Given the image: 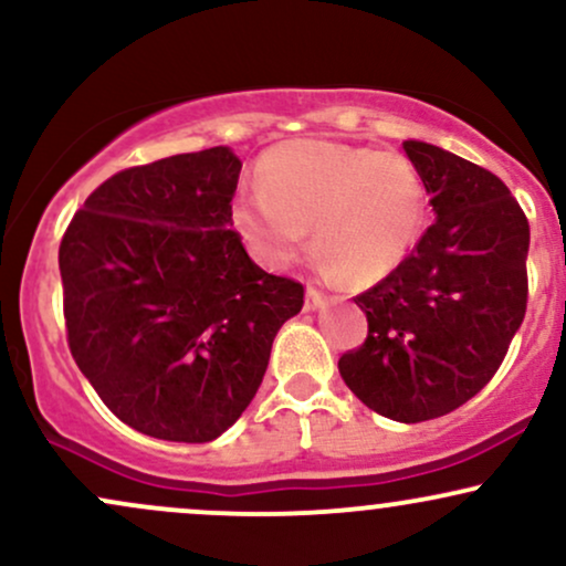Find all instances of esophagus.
<instances>
[{"label": "esophagus", "mask_w": 566, "mask_h": 566, "mask_svg": "<svg viewBox=\"0 0 566 566\" xmlns=\"http://www.w3.org/2000/svg\"><path fill=\"white\" fill-rule=\"evenodd\" d=\"M322 303H324V292H322V290H316V287L305 290V311L319 308Z\"/></svg>", "instance_id": "obj_1"}]
</instances>
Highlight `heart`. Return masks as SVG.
<instances>
[{
  "instance_id": "obj_1",
  "label": "heart",
  "mask_w": 566,
  "mask_h": 566,
  "mask_svg": "<svg viewBox=\"0 0 566 566\" xmlns=\"http://www.w3.org/2000/svg\"><path fill=\"white\" fill-rule=\"evenodd\" d=\"M258 197L233 223L265 263L284 265L308 244L350 284L378 282L399 265L426 220V184L399 151L337 140H290L258 161Z\"/></svg>"
}]
</instances>
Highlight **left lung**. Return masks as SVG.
Returning a JSON list of instances; mask_svg holds the SVG:
<instances>
[{
	"mask_svg": "<svg viewBox=\"0 0 566 566\" xmlns=\"http://www.w3.org/2000/svg\"><path fill=\"white\" fill-rule=\"evenodd\" d=\"M433 220L386 279L354 301L367 337L340 356L346 386L399 423L441 418L503 365L527 311L530 223L509 186L431 143L405 140Z\"/></svg>",
	"mask_w": 566,
	"mask_h": 566,
	"instance_id": "8db88e82",
	"label": "left lung"
}]
</instances>
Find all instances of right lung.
<instances>
[{
    "label": "right lung",
    "instance_id": "add662e5",
    "mask_svg": "<svg viewBox=\"0 0 566 566\" xmlns=\"http://www.w3.org/2000/svg\"><path fill=\"white\" fill-rule=\"evenodd\" d=\"M226 146L127 167L57 250L71 356L122 423L205 444L239 420L303 284L265 274L233 231Z\"/></svg>",
    "mask_w": 566,
    "mask_h": 566
}]
</instances>
